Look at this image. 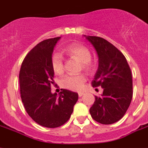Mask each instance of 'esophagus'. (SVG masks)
Wrapping results in <instances>:
<instances>
[{
  "label": "esophagus",
  "mask_w": 148,
  "mask_h": 148,
  "mask_svg": "<svg viewBox=\"0 0 148 148\" xmlns=\"http://www.w3.org/2000/svg\"><path fill=\"white\" fill-rule=\"evenodd\" d=\"M84 95V93H81V92H80V93H78V96H79V97H81Z\"/></svg>",
  "instance_id": "obj_1"
}]
</instances>
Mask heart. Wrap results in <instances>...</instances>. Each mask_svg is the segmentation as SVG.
I'll return each instance as SVG.
<instances>
[{
    "instance_id": "b5f03b06",
    "label": "heart",
    "mask_w": 148,
    "mask_h": 148,
    "mask_svg": "<svg viewBox=\"0 0 148 148\" xmlns=\"http://www.w3.org/2000/svg\"><path fill=\"white\" fill-rule=\"evenodd\" d=\"M64 52L71 57L82 63L84 68H90V62L91 60V53L86 47L79 44H73L64 49ZM51 66L54 73L56 74H62L64 72L63 58L59 54L55 53L51 58ZM86 81V77L83 74L71 75L68 74L64 77L61 80L62 87L71 90L78 91L83 88L84 84Z\"/></svg>"
}]
</instances>
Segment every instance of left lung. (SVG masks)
<instances>
[{
    "mask_svg": "<svg viewBox=\"0 0 148 148\" xmlns=\"http://www.w3.org/2000/svg\"><path fill=\"white\" fill-rule=\"evenodd\" d=\"M98 56V69L92 81L93 87L103 89L101 97H95L90 113L95 121L113 124L122 119L132 99V77L123 54L107 40L84 36Z\"/></svg>",
    "mask_w": 148,
    "mask_h": 148,
    "instance_id": "obj_1",
    "label": "left lung"
}]
</instances>
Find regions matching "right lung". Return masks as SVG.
Masks as SVG:
<instances>
[{
  "label": "right lung",
  "mask_w": 148,
  "mask_h": 148,
  "mask_svg": "<svg viewBox=\"0 0 148 148\" xmlns=\"http://www.w3.org/2000/svg\"><path fill=\"white\" fill-rule=\"evenodd\" d=\"M61 37L45 39L37 44L24 58L20 71V94L26 112L39 125L57 128L68 121L78 94L62 89L57 95L51 91L54 71L51 58Z\"/></svg>",
  "instance_id": "1"
}]
</instances>
